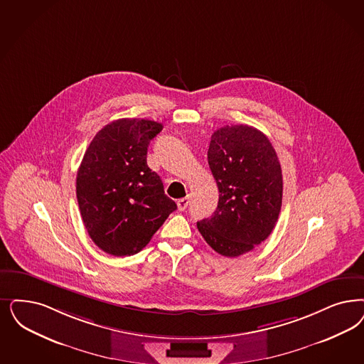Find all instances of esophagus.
I'll return each mask as SVG.
<instances>
[{"label": "esophagus", "mask_w": 364, "mask_h": 364, "mask_svg": "<svg viewBox=\"0 0 364 364\" xmlns=\"http://www.w3.org/2000/svg\"><path fill=\"white\" fill-rule=\"evenodd\" d=\"M189 198H183V199H178L177 200V208L180 210V211H184L187 207H188Z\"/></svg>", "instance_id": "esophagus-1"}]
</instances>
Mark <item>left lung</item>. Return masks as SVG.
I'll list each match as a JSON object with an SVG mask.
<instances>
[{"label": "left lung", "mask_w": 364, "mask_h": 364, "mask_svg": "<svg viewBox=\"0 0 364 364\" xmlns=\"http://www.w3.org/2000/svg\"><path fill=\"white\" fill-rule=\"evenodd\" d=\"M207 156L219 201L198 228L216 252L239 257L264 242L276 226L282 205L279 160L269 138L249 125L218 129Z\"/></svg>", "instance_id": "1"}]
</instances>
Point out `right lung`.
I'll use <instances>...</instances> for the list:
<instances>
[{
    "mask_svg": "<svg viewBox=\"0 0 364 364\" xmlns=\"http://www.w3.org/2000/svg\"><path fill=\"white\" fill-rule=\"evenodd\" d=\"M163 125L122 118L92 138L76 176V198L90 238L115 257L137 254L177 205L146 164Z\"/></svg>",
    "mask_w": 364,
    "mask_h": 364,
    "instance_id": "add662e5",
    "label": "right lung"
}]
</instances>
